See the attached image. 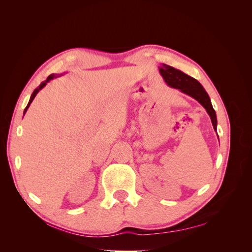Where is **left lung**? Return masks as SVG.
<instances>
[{
	"label": "left lung",
	"mask_w": 252,
	"mask_h": 252,
	"mask_svg": "<svg viewBox=\"0 0 252 252\" xmlns=\"http://www.w3.org/2000/svg\"><path fill=\"white\" fill-rule=\"evenodd\" d=\"M159 72H161L165 82L170 87L180 89L183 93L192 96L201 105H203V107L210 116L213 128H215V130H217L216 111L212 107L209 95L206 93L201 84L195 79L189 77L188 74L166 64H163V66L159 68Z\"/></svg>",
	"instance_id": "obj_1"
}]
</instances>
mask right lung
Listing matches in <instances>:
<instances>
[{"label":"right lung","instance_id":"add662e5","mask_svg":"<svg viewBox=\"0 0 252 252\" xmlns=\"http://www.w3.org/2000/svg\"><path fill=\"white\" fill-rule=\"evenodd\" d=\"M53 78H56V75H55V74H50V75H49V77H48V78L46 79V81H45V82H43V83L41 84V85H40V87H39V88H36V89H35V90L33 91V93H32V97H30V100H29V103H28V105L26 106V108H25V110H24V114H25V112L27 111V109H28V107H29V105H30V104H32V102L33 101V98L35 97L36 94H37V93H39V91H40V90H41V89H42V88H43V87H44L45 85H46V84H47V83H48V82H49L50 80H52Z\"/></svg>","mask_w":252,"mask_h":252}]
</instances>
